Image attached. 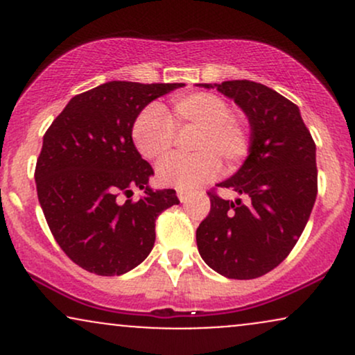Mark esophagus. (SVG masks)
<instances>
[{
    "instance_id": "1",
    "label": "esophagus",
    "mask_w": 355,
    "mask_h": 355,
    "mask_svg": "<svg viewBox=\"0 0 355 355\" xmlns=\"http://www.w3.org/2000/svg\"><path fill=\"white\" fill-rule=\"evenodd\" d=\"M177 195H178V200H180L182 203H185L190 198L191 191L190 190H178Z\"/></svg>"
}]
</instances>
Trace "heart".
Returning <instances> with one entry per match:
<instances>
[{
  "label": "heart",
  "instance_id": "b5f03b06",
  "mask_svg": "<svg viewBox=\"0 0 355 355\" xmlns=\"http://www.w3.org/2000/svg\"><path fill=\"white\" fill-rule=\"evenodd\" d=\"M175 130H195L189 157L165 158L157 166V180L165 187L189 190L210 180L220 170L240 164L250 152V128L230 112L229 101L214 93L197 92L172 100L168 112L148 105L132 125V140L146 160H158L172 148Z\"/></svg>",
  "mask_w": 355,
  "mask_h": 355
}]
</instances>
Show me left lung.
I'll list each match as a JSON object with an SVG mask.
<instances>
[{
    "label": "left lung",
    "mask_w": 355,
    "mask_h": 355,
    "mask_svg": "<svg viewBox=\"0 0 355 355\" xmlns=\"http://www.w3.org/2000/svg\"><path fill=\"white\" fill-rule=\"evenodd\" d=\"M243 110L250 152L222 189L245 195L235 202L209 191L210 211L197 229V247L210 268L248 280L275 268L299 240L317 197L315 144L299 107L262 83H205Z\"/></svg>",
    "instance_id": "left-lung-1"
}]
</instances>
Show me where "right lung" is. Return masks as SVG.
Masks as SVG:
<instances>
[{
    "instance_id": "obj_1",
    "label": "right lung",
    "mask_w": 355,
    "mask_h": 355,
    "mask_svg": "<svg viewBox=\"0 0 355 355\" xmlns=\"http://www.w3.org/2000/svg\"><path fill=\"white\" fill-rule=\"evenodd\" d=\"M180 87L108 81L73 96L44 133L35 170L40 205L61 250L92 274L140 266L153 248L155 220L180 203L172 189H150L153 168L132 140L138 113ZM133 188L144 197L120 202Z\"/></svg>"
}]
</instances>
